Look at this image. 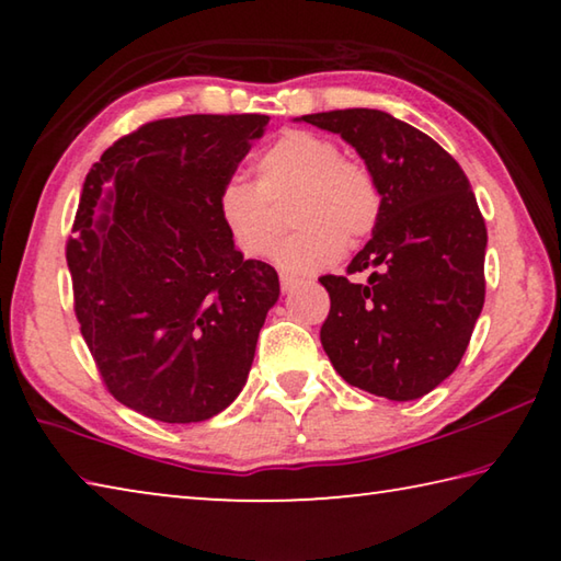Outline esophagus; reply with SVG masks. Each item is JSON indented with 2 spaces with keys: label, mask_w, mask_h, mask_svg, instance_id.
<instances>
[{
  "label": "esophagus",
  "mask_w": 561,
  "mask_h": 561,
  "mask_svg": "<svg viewBox=\"0 0 561 561\" xmlns=\"http://www.w3.org/2000/svg\"><path fill=\"white\" fill-rule=\"evenodd\" d=\"M279 284H282V291H291L299 284V279L291 277V274H279Z\"/></svg>",
  "instance_id": "esophagus-1"
}]
</instances>
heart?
<instances>
[{"label": "heart", "instance_id": "1", "mask_svg": "<svg viewBox=\"0 0 561 561\" xmlns=\"http://www.w3.org/2000/svg\"><path fill=\"white\" fill-rule=\"evenodd\" d=\"M257 180L230 178L217 193V217L234 250L262 257L274 242L272 205L294 195L289 222L297 232L274 250L287 272H319L336 262L344 244L374 230L381 197L364 165L341 158L334 140L311 130H287L254 163Z\"/></svg>", "mask_w": 561, "mask_h": 561}]
</instances>
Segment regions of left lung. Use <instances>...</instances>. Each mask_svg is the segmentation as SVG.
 Listing matches in <instances>:
<instances>
[{"instance_id":"obj_1","label":"left lung","mask_w":561,"mask_h":561,"mask_svg":"<svg viewBox=\"0 0 561 561\" xmlns=\"http://www.w3.org/2000/svg\"><path fill=\"white\" fill-rule=\"evenodd\" d=\"M297 121L339 133L364 158L381 207L348 274H327L321 346L346 383L415 401L458 368L485 304L488 230L462 168L391 113L346 108Z\"/></svg>"}]
</instances>
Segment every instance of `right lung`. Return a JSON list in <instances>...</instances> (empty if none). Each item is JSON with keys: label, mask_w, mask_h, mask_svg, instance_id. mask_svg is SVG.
I'll list each match as a JSON object with an SVG mask.
<instances>
[{"label": "right lung", "mask_w": 561, "mask_h": 561, "mask_svg": "<svg viewBox=\"0 0 561 561\" xmlns=\"http://www.w3.org/2000/svg\"><path fill=\"white\" fill-rule=\"evenodd\" d=\"M270 116L163 118L93 163L66 242L73 309L118 403L163 423L225 411L250 376L279 277L244 260L217 193Z\"/></svg>", "instance_id": "add662e5"}]
</instances>
